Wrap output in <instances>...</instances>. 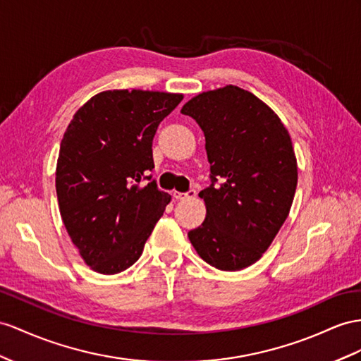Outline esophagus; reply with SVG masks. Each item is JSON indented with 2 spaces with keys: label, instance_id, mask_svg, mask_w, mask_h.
Returning a JSON list of instances; mask_svg holds the SVG:
<instances>
[{
  "label": "esophagus",
  "instance_id": "esophagus-1",
  "mask_svg": "<svg viewBox=\"0 0 361 361\" xmlns=\"http://www.w3.org/2000/svg\"><path fill=\"white\" fill-rule=\"evenodd\" d=\"M195 193H197L195 189H190V190H188V192H173L172 195H173L175 200H186V198L195 197Z\"/></svg>",
  "mask_w": 361,
  "mask_h": 361
}]
</instances>
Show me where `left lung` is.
<instances>
[{"label": "left lung", "mask_w": 361, "mask_h": 361, "mask_svg": "<svg viewBox=\"0 0 361 361\" xmlns=\"http://www.w3.org/2000/svg\"><path fill=\"white\" fill-rule=\"evenodd\" d=\"M206 137V219L188 233L212 267L238 271L261 259L285 223L298 186L293 143L281 118L235 85L201 92L181 108Z\"/></svg>", "instance_id": "obj_1"}]
</instances>
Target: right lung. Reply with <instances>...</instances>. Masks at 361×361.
I'll list each match as a JSON object with an SVG mask.
<instances>
[{
	"mask_svg": "<svg viewBox=\"0 0 361 361\" xmlns=\"http://www.w3.org/2000/svg\"><path fill=\"white\" fill-rule=\"evenodd\" d=\"M181 94L99 92L78 109L61 142V216L87 265L102 274L129 269L169 204L152 178V140Z\"/></svg>",
	"mask_w": 361,
	"mask_h": 361,
	"instance_id": "1",
	"label": "right lung"
}]
</instances>
